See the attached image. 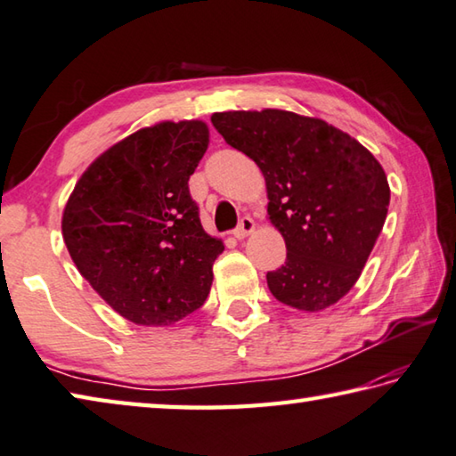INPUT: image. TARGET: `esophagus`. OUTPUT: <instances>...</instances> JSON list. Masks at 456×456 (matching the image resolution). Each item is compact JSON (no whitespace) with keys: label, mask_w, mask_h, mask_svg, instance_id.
<instances>
[{"label":"esophagus","mask_w":456,"mask_h":456,"mask_svg":"<svg viewBox=\"0 0 456 456\" xmlns=\"http://www.w3.org/2000/svg\"><path fill=\"white\" fill-rule=\"evenodd\" d=\"M251 233H255V221H253V217H243V219H240L239 227L235 229L233 235L240 240V239H245Z\"/></svg>","instance_id":"esophagus-1"}]
</instances>
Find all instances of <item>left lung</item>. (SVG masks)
<instances>
[{"label":"left lung","instance_id":"obj_1","mask_svg":"<svg viewBox=\"0 0 456 456\" xmlns=\"http://www.w3.org/2000/svg\"><path fill=\"white\" fill-rule=\"evenodd\" d=\"M229 146L263 172L266 217L287 243V261L266 273L290 308L334 306L358 282L389 208V183L371 151L322 118L290 110L211 116Z\"/></svg>","mask_w":456,"mask_h":456}]
</instances>
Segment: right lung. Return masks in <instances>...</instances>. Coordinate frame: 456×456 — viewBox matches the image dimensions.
Masks as SVG:
<instances>
[{
	"instance_id": "obj_1",
	"label": "right lung",
	"mask_w": 456,
	"mask_h": 456,
	"mask_svg": "<svg viewBox=\"0 0 456 456\" xmlns=\"http://www.w3.org/2000/svg\"><path fill=\"white\" fill-rule=\"evenodd\" d=\"M208 146L203 120L140 128L85 169L62 209L78 273L132 324L172 326L211 290L225 245L205 233L187 187Z\"/></svg>"
}]
</instances>
